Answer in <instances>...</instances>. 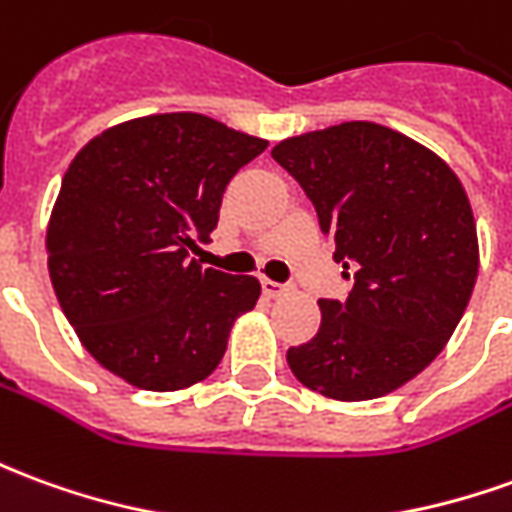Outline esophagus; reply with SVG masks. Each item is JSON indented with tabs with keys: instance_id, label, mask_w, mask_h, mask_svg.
<instances>
[{
	"instance_id": "34e87169",
	"label": "esophagus",
	"mask_w": 512,
	"mask_h": 512,
	"mask_svg": "<svg viewBox=\"0 0 512 512\" xmlns=\"http://www.w3.org/2000/svg\"><path fill=\"white\" fill-rule=\"evenodd\" d=\"M260 285H263V293H266V296H280V293L288 291V285L268 280V277H263V280H260Z\"/></svg>"
}]
</instances>
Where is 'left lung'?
Masks as SVG:
<instances>
[{"instance_id":"left-lung-1","label":"left lung","mask_w":512,"mask_h":512,"mask_svg":"<svg viewBox=\"0 0 512 512\" xmlns=\"http://www.w3.org/2000/svg\"><path fill=\"white\" fill-rule=\"evenodd\" d=\"M271 157L313 202L332 257L355 271L343 302L318 299L316 335L288 349L293 377L338 402L402 388L441 355L477 282L463 182L427 146L371 121L285 138Z\"/></svg>"}]
</instances>
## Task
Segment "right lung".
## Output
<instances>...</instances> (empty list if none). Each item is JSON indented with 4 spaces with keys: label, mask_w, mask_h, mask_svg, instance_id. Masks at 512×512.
Instances as JSON below:
<instances>
[{
    "label": "right lung",
    "mask_w": 512,
    "mask_h": 512,
    "mask_svg": "<svg viewBox=\"0 0 512 512\" xmlns=\"http://www.w3.org/2000/svg\"><path fill=\"white\" fill-rule=\"evenodd\" d=\"M266 146L202 113H160L77 152L46 252L57 302L99 366L144 391L213 374L260 282L188 255L210 241L227 185Z\"/></svg>",
    "instance_id": "1"
}]
</instances>
